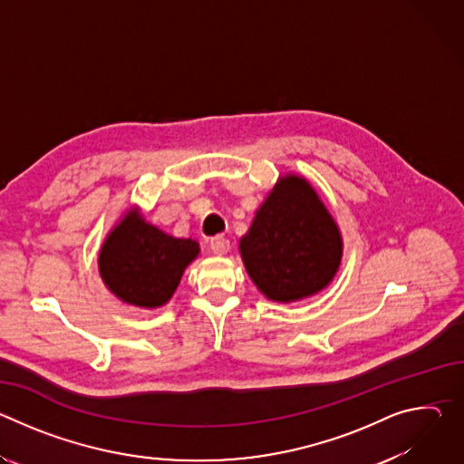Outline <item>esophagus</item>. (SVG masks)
I'll list each match as a JSON object with an SVG mask.
<instances>
[{"mask_svg": "<svg viewBox=\"0 0 464 464\" xmlns=\"http://www.w3.org/2000/svg\"><path fill=\"white\" fill-rule=\"evenodd\" d=\"M209 246H211V251H213L215 255H226V253L229 251V240H227L226 237H215V238H211Z\"/></svg>", "mask_w": 464, "mask_h": 464, "instance_id": "1", "label": "esophagus"}]
</instances>
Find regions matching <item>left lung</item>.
<instances>
[{
	"mask_svg": "<svg viewBox=\"0 0 464 464\" xmlns=\"http://www.w3.org/2000/svg\"><path fill=\"white\" fill-rule=\"evenodd\" d=\"M244 266L256 288L272 301L310 297L334 279L342 255V233L301 176L279 178L240 238Z\"/></svg>",
	"mask_w": 464,
	"mask_h": 464,
	"instance_id": "8db88e82",
	"label": "left lung"
}]
</instances>
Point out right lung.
Wrapping results in <instances>:
<instances>
[{
	"label": "right lung",
	"mask_w": 464,
	"mask_h": 464,
	"mask_svg": "<svg viewBox=\"0 0 464 464\" xmlns=\"http://www.w3.org/2000/svg\"><path fill=\"white\" fill-rule=\"evenodd\" d=\"M200 253L192 238H176L145 222L131 208L106 237L99 272L122 303L158 308L169 303L188 264Z\"/></svg>",
	"instance_id": "1"
}]
</instances>
